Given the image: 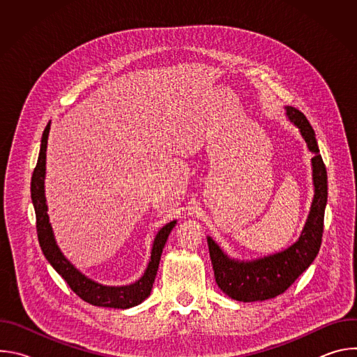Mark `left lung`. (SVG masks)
<instances>
[{
  "instance_id": "left-lung-1",
  "label": "left lung",
  "mask_w": 357,
  "mask_h": 357,
  "mask_svg": "<svg viewBox=\"0 0 357 357\" xmlns=\"http://www.w3.org/2000/svg\"><path fill=\"white\" fill-rule=\"evenodd\" d=\"M288 119L299 128L312 158L315 196L312 208L299 240L289 248L256 261L240 263L229 259L220 247L208 237L211 260L219 288L240 302L264 301L285 292L315 260L321 248L324 216L328 200L326 167L319 154L315 131L307 117L295 107H287Z\"/></svg>"
}]
</instances>
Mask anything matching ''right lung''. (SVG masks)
Returning <instances> with one entry per match:
<instances>
[{"instance_id": "obj_1", "label": "right lung", "mask_w": 357, "mask_h": 357, "mask_svg": "<svg viewBox=\"0 0 357 357\" xmlns=\"http://www.w3.org/2000/svg\"><path fill=\"white\" fill-rule=\"evenodd\" d=\"M49 130H50V123H47L42 134L39 157L31 179V197H32L35 215H36V233H38V240L45 257L47 259L50 266H52L62 275V278L68 282L70 289L87 303L96 305V307L117 308V310L135 307V305L141 303L151 294L152 284H154V280L158 271L162 248L176 222L174 220L168 223L158 231L154 240V245H152L151 261L148 264V268L144 273V275L134 284L124 285V287H106L84 277L63 257V254L61 252L54 238L52 227H50L49 218L46 213L47 206H46V199H45L43 179H45L46 145H47Z\"/></svg>"}]
</instances>
